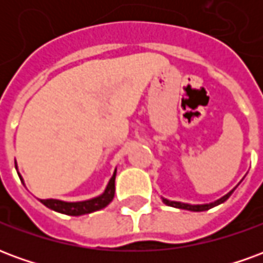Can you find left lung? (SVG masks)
Segmentation results:
<instances>
[{
  "label": "left lung",
  "mask_w": 263,
  "mask_h": 263,
  "mask_svg": "<svg viewBox=\"0 0 263 263\" xmlns=\"http://www.w3.org/2000/svg\"><path fill=\"white\" fill-rule=\"evenodd\" d=\"M237 189V187H235ZM235 189H232L230 193H227L224 197L218 198V200H215L214 203H209V204H187V203H180V201H172V200H167V198L162 197V201L166 204V205H171V207H176V209H182V210H189V211H205V210H210L215 207V205H218V204L224 203L227 198L230 197L232 193H234V190Z\"/></svg>",
  "instance_id": "1"
}]
</instances>
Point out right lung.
Wrapping results in <instances>:
<instances>
[{
    "label": "right lung",
    "mask_w": 263,
    "mask_h": 263,
    "mask_svg": "<svg viewBox=\"0 0 263 263\" xmlns=\"http://www.w3.org/2000/svg\"><path fill=\"white\" fill-rule=\"evenodd\" d=\"M16 167V165H15ZM115 175L117 171L114 172L112 177L109 179L107 187L104 190L103 194H100L98 197H94L91 200H86V201H76V203H69V201H62V200H56V198H46V200H41V203L45 204L48 209L54 210L58 213L67 215H83L92 213V211H97L104 207H107L112 198H114L115 193ZM22 180V177L20 176Z\"/></svg>",
    "instance_id": "obj_1"
}]
</instances>
